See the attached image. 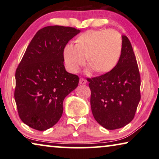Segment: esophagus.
<instances>
[{"label":"esophagus","instance_id":"34e87169","mask_svg":"<svg viewBox=\"0 0 159 159\" xmlns=\"http://www.w3.org/2000/svg\"><path fill=\"white\" fill-rule=\"evenodd\" d=\"M87 83V80L84 78H80V84H85Z\"/></svg>","mask_w":159,"mask_h":159}]
</instances>
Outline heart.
<instances>
[{
  "instance_id": "obj_1",
  "label": "heart",
  "mask_w": 159,
  "mask_h": 159,
  "mask_svg": "<svg viewBox=\"0 0 159 159\" xmlns=\"http://www.w3.org/2000/svg\"><path fill=\"white\" fill-rule=\"evenodd\" d=\"M123 43L120 35L114 30H90L78 36L75 46L67 43L63 49V57L67 70L77 73L85 62L87 74L93 70L106 73L118 64Z\"/></svg>"
}]
</instances>
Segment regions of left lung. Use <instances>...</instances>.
<instances>
[{
  "mask_svg": "<svg viewBox=\"0 0 159 159\" xmlns=\"http://www.w3.org/2000/svg\"><path fill=\"white\" fill-rule=\"evenodd\" d=\"M116 67L100 77L87 79L90 105L96 121L107 130L123 128L132 121L141 100V77L136 58L127 36Z\"/></svg>",
  "mask_w": 159,
  "mask_h": 159,
  "instance_id": "8db88e82",
  "label": "left lung"
}]
</instances>
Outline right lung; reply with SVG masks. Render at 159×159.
Wrapping results in <instances>:
<instances>
[{
  "label": "right lung",
  "instance_id": "1",
  "mask_svg": "<svg viewBox=\"0 0 159 159\" xmlns=\"http://www.w3.org/2000/svg\"><path fill=\"white\" fill-rule=\"evenodd\" d=\"M79 33L72 27L47 26L27 47L16 71L14 98L20 120L30 128L54 126L62 116L64 98L78 86L79 77L64 67L63 49Z\"/></svg>",
  "mask_w": 159,
  "mask_h": 159
}]
</instances>
